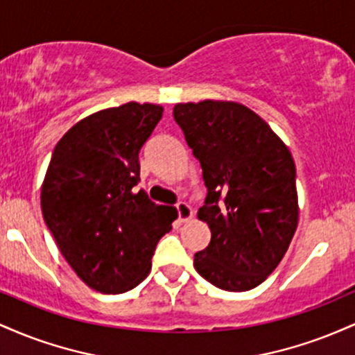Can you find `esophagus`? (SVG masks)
Returning <instances> with one entry per match:
<instances>
[{
	"instance_id": "esophagus-1",
	"label": "esophagus",
	"mask_w": 355,
	"mask_h": 355,
	"mask_svg": "<svg viewBox=\"0 0 355 355\" xmlns=\"http://www.w3.org/2000/svg\"><path fill=\"white\" fill-rule=\"evenodd\" d=\"M177 211H178V220H180L182 223L189 222V220L193 218V210H191V207L187 202H178Z\"/></svg>"
}]
</instances>
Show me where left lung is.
<instances>
[{"label": "left lung", "instance_id": "1", "mask_svg": "<svg viewBox=\"0 0 355 355\" xmlns=\"http://www.w3.org/2000/svg\"><path fill=\"white\" fill-rule=\"evenodd\" d=\"M173 116L209 190L198 218L211 239L193 266L215 287L250 291L275 270L297 230L291 150L267 121L235 101L178 103Z\"/></svg>", "mask_w": 355, "mask_h": 355}]
</instances>
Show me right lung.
Listing matches in <instances>:
<instances>
[{"mask_svg": "<svg viewBox=\"0 0 355 355\" xmlns=\"http://www.w3.org/2000/svg\"><path fill=\"white\" fill-rule=\"evenodd\" d=\"M162 115L160 105L137 101L100 110L53 150L42 187L44 222L75 274L101 294L137 287L177 218V210L135 189L138 153Z\"/></svg>", "mask_w": 355, "mask_h": 355, "instance_id": "right-lung-1", "label": "right lung"}]
</instances>
